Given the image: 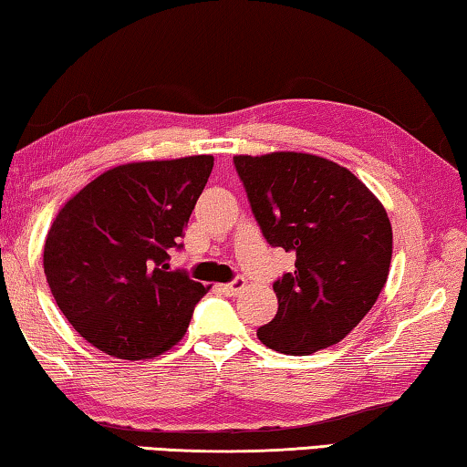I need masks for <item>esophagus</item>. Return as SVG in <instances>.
<instances>
[{"label":"esophagus","instance_id":"esophagus-1","mask_svg":"<svg viewBox=\"0 0 467 467\" xmlns=\"http://www.w3.org/2000/svg\"><path fill=\"white\" fill-rule=\"evenodd\" d=\"M244 288H246V279H244L242 275L234 277L229 284H221V285H219V290L223 292V294H227V296H235V294L242 292Z\"/></svg>","mask_w":467,"mask_h":467}]
</instances>
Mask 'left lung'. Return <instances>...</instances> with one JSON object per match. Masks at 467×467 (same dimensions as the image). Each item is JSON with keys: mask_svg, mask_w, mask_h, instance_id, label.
I'll list each match as a JSON object with an SVG mask.
<instances>
[{"mask_svg": "<svg viewBox=\"0 0 467 467\" xmlns=\"http://www.w3.org/2000/svg\"><path fill=\"white\" fill-rule=\"evenodd\" d=\"M269 246L296 256L274 282L277 313L256 329L265 347L311 355L340 342L382 292L392 258L384 206L348 169L300 152L234 156Z\"/></svg>", "mask_w": 467, "mask_h": 467, "instance_id": "1", "label": "left lung"}]
</instances>
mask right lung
I'll return each mask as SVG.
<instances>
[{"label": "right lung", "instance_id": "obj_1", "mask_svg": "<svg viewBox=\"0 0 467 467\" xmlns=\"http://www.w3.org/2000/svg\"><path fill=\"white\" fill-rule=\"evenodd\" d=\"M213 171V156L120 164L56 214L43 269L56 305L106 355L156 357L183 338L206 294L173 250Z\"/></svg>", "mask_w": 467, "mask_h": 467}]
</instances>
